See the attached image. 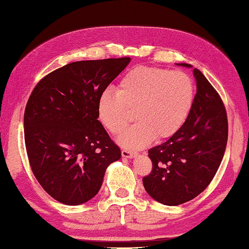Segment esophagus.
I'll use <instances>...</instances> for the list:
<instances>
[{"label":"esophagus","instance_id":"34e87169","mask_svg":"<svg viewBox=\"0 0 249 249\" xmlns=\"http://www.w3.org/2000/svg\"><path fill=\"white\" fill-rule=\"evenodd\" d=\"M121 156L124 157V158H128V159H132V158H134L137 156V153L136 152H132V151H130V150H122L121 151Z\"/></svg>","mask_w":249,"mask_h":249}]
</instances>
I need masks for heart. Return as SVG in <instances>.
Here are the masks:
<instances>
[{
	"label": "heart",
	"mask_w": 249,
	"mask_h": 249,
	"mask_svg": "<svg viewBox=\"0 0 249 249\" xmlns=\"http://www.w3.org/2000/svg\"><path fill=\"white\" fill-rule=\"evenodd\" d=\"M195 98L194 81L182 71L137 66L120 79L117 93L105 90L97 103L101 124L119 134L136 115V124L125 130L119 143L141 149L153 140L173 137L189 117Z\"/></svg>",
	"instance_id": "heart-1"
}]
</instances>
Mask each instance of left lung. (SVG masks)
I'll return each mask as SVG.
<instances>
[{"label":"left lung","mask_w":249,"mask_h":249,"mask_svg":"<svg viewBox=\"0 0 249 249\" xmlns=\"http://www.w3.org/2000/svg\"><path fill=\"white\" fill-rule=\"evenodd\" d=\"M193 74L196 95L190 115L173 137L149 150L152 171L142 178L150 196L169 206L183 204L202 193L216 174L226 149L225 106L198 69L194 68Z\"/></svg>","instance_id":"obj_1"}]
</instances>
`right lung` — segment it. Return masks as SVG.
<instances>
[{
    "instance_id": "obj_1",
    "label": "right lung",
    "mask_w": 249,
    "mask_h": 249,
    "mask_svg": "<svg viewBox=\"0 0 249 249\" xmlns=\"http://www.w3.org/2000/svg\"><path fill=\"white\" fill-rule=\"evenodd\" d=\"M129 57L80 60L52 71L33 89L24 139L36 180L53 198L79 205L99 192L106 169L121 151L98 120L100 93Z\"/></svg>"
}]
</instances>
